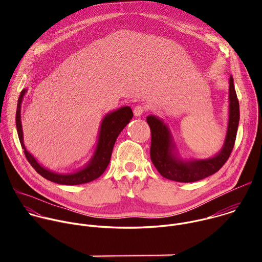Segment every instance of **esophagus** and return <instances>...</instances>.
<instances>
[{
    "instance_id": "esophagus-1",
    "label": "esophagus",
    "mask_w": 262,
    "mask_h": 262,
    "mask_svg": "<svg viewBox=\"0 0 262 262\" xmlns=\"http://www.w3.org/2000/svg\"><path fill=\"white\" fill-rule=\"evenodd\" d=\"M145 111H146L145 106L139 104V105H136L134 107V114H135L136 117H140V116H142L145 113Z\"/></svg>"
}]
</instances>
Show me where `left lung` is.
<instances>
[{"label": "left lung", "mask_w": 262, "mask_h": 262, "mask_svg": "<svg viewBox=\"0 0 262 262\" xmlns=\"http://www.w3.org/2000/svg\"><path fill=\"white\" fill-rule=\"evenodd\" d=\"M151 130V161L162 176L178 182H193L217 172L227 162L233 149L239 122V103L233 78L229 79V119L225 141L219 154L209 159L184 160L178 155L172 134L163 119L147 116Z\"/></svg>", "instance_id": "left-lung-1"}]
</instances>
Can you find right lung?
<instances>
[{
	"instance_id": "1",
	"label": "right lung",
	"mask_w": 262,
	"mask_h": 262,
	"mask_svg": "<svg viewBox=\"0 0 262 262\" xmlns=\"http://www.w3.org/2000/svg\"><path fill=\"white\" fill-rule=\"evenodd\" d=\"M26 92H27V89H24L20 92V95L17 101L16 116H15L16 129L18 134L19 142L24 149L25 156L28 162L31 164V166L36 170V172L48 180H51L58 184H65V185L83 184L98 178L105 171L110 163L112 151H113V147L116 142V139L118 138L122 129L129 123L130 119L134 116L132 108L129 106H122L116 111H113L111 112V113L106 114L103 117L99 127L98 140L95 147V151L91 160L88 162V164L76 172L59 174L41 166L26 149V146L24 144V134H23V126H21V119H20V105Z\"/></svg>"
}]
</instances>
